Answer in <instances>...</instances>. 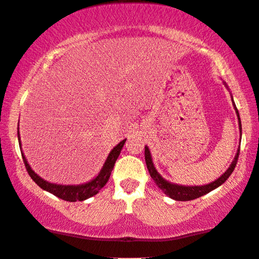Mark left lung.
<instances>
[{
    "mask_svg": "<svg viewBox=\"0 0 259 259\" xmlns=\"http://www.w3.org/2000/svg\"><path fill=\"white\" fill-rule=\"evenodd\" d=\"M224 85L226 86L227 90H230L225 81H224ZM231 99H232L233 108H234V110H236V113L238 117V125H239V130H240V137H242V122H240L239 112H238L236 104H234L232 95H231ZM238 156H239V148H238L236 156H234L233 161L231 162L230 167L227 168L225 173L220 175L217 180L211 182V184L202 185V186H184V185L173 184V182L167 181L165 179L162 178V175L158 173V171L156 170V168H155L149 148H148V146L144 147V158H146L147 168H148V170H149L151 179H153V180L155 181V184L157 185V187L163 191L165 195H168L171 199L177 200V201H188V200H194L196 198H200V196L207 194V193H209V192H212L213 189L218 188L219 186H222L224 182L229 179L230 175L232 174V171L234 170V167H236V164H237Z\"/></svg>",
    "mask_w": 259,
    "mask_h": 259,
    "instance_id": "8db88e82",
    "label": "left lung"
}]
</instances>
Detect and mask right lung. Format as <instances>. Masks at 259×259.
<instances>
[{"mask_svg": "<svg viewBox=\"0 0 259 259\" xmlns=\"http://www.w3.org/2000/svg\"><path fill=\"white\" fill-rule=\"evenodd\" d=\"M17 129H19V127H17ZM17 137H19L20 149H21L22 158H23V162H25L26 169L28 171L29 177L33 179V181L35 182L40 188H42L44 191L50 192L53 195L58 196V198L66 200V201H71V202L82 201V200L91 198V196L97 194V193L104 187L106 182L109 181V178L110 175H111L115 162L117 158H118L120 150H122L124 143H125L126 141V139L120 141V142L117 144L111 151H110V154L108 155V157H106L104 164H103L102 169L99 170L98 175L97 177H95V179H92V180H90L89 182H85V184H80V185H59V184H53V182H48L46 180H44L42 178L39 177V175L32 169V167L29 165L26 156L23 155L19 130H17Z\"/></svg>", "mask_w": 259, "mask_h": 259, "instance_id": "right-lung-1", "label": "right lung"}]
</instances>
